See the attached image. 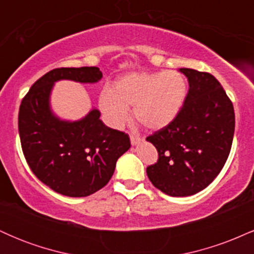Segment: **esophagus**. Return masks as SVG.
<instances>
[{
	"label": "esophagus",
	"instance_id": "1",
	"mask_svg": "<svg viewBox=\"0 0 254 254\" xmlns=\"http://www.w3.org/2000/svg\"><path fill=\"white\" fill-rule=\"evenodd\" d=\"M142 139H143L142 137H138V136H135V135H130V141H131V144H132V145L141 143Z\"/></svg>",
	"mask_w": 254,
	"mask_h": 254
}]
</instances>
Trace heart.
<instances>
[{
    "label": "heart",
    "mask_w": 254,
    "mask_h": 254,
    "mask_svg": "<svg viewBox=\"0 0 254 254\" xmlns=\"http://www.w3.org/2000/svg\"><path fill=\"white\" fill-rule=\"evenodd\" d=\"M188 83L180 72H130L104 89L99 106L105 118L115 127L129 118L127 107L132 106L136 122L145 129L159 130L177 117L185 101Z\"/></svg>",
    "instance_id": "heart-1"
}]
</instances>
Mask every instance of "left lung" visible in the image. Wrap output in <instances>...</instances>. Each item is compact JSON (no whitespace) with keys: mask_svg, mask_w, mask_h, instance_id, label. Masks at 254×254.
I'll list each match as a JSON object with an SVG mask.
<instances>
[{"mask_svg":"<svg viewBox=\"0 0 254 254\" xmlns=\"http://www.w3.org/2000/svg\"><path fill=\"white\" fill-rule=\"evenodd\" d=\"M189 92L177 117L147 137L157 161L147 167L149 180L164 193L185 197L214 182L233 143L235 115L221 83L205 71L182 68Z\"/></svg>","mask_w":254,"mask_h":254,"instance_id":"obj_1","label":"left lung"}]
</instances>
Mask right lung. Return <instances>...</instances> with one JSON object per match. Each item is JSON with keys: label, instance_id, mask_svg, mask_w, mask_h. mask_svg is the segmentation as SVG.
<instances>
[{"label": "right lung", "instance_id": "1", "mask_svg": "<svg viewBox=\"0 0 254 254\" xmlns=\"http://www.w3.org/2000/svg\"><path fill=\"white\" fill-rule=\"evenodd\" d=\"M97 66L57 68L32 84L19 110V135L26 161L40 182L69 197H86L110 182L116 162L130 148L127 133L106 127L92 110L83 119L64 122L49 106L54 82L93 83Z\"/></svg>", "mask_w": 254, "mask_h": 254}]
</instances>
